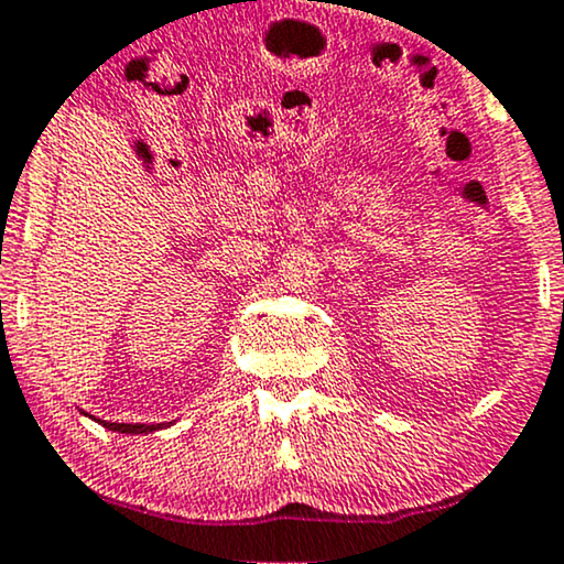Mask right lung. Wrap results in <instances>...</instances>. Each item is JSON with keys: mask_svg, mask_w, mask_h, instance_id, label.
Here are the masks:
<instances>
[{"mask_svg": "<svg viewBox=\"0 0 564 564\" xmlns=\"http://www.w3.org/2000/svg\"><path fill=\"white\" fill-rule=\"evenodd\" d=\"M99 425H105L107 431L115 433H128V436H147V433L171 429L173 423H158V425H147V423H107V420H97Z\"/></svg>", "mask_w": 564, "mask_h": 564, "instance_id": "1", "label": "right lung"}]
</instances>
